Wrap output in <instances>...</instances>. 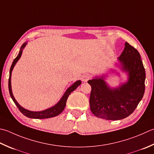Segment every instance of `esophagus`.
Instances as JSON below:
<instances>
[{
  "label": "esophagus",
  "instance_id": "1",
  "mask_svg": "<svg viewBox=\"0 0 154 154\" xmlns=\"http://www.w3.org/2000/svg\"><path fill=\"white\" fill-rule=\"evenodd\" d=\"M89 78H90L89 74L85 73V74L83 75V76H82V81H83V82H87V81L89 79Z\"/></svg>",
  "mask_w": 154,
  "mask_h": 154
}]
</instances>
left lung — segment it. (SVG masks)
Listing matches in <instances>:
<instances>
[{"label": "left lung", "mask_w": 154, "mask_h": 154, "mask_svg": "<svg viewBox=\"0 0 154 154\" xmlns=\"http://www.w3.org/2000/svg\"><path fill=\"white\" fill-rule=\"evenodd\" d=\"M118 60L122 71L128 75L127 82L111 88L103 75L88 81L91 87L90 109L97 117L108 120L124 119L134 112L143 98L146 71L139 52L126 42Z\"/></svg>", "instance_id": "obj_1"}]
</instances>
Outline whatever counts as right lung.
<instances>
[{"mask_svg":"<svg viewBox=\"0 0 154 154\" xmlns=\"http://www.w3.org/2000/svg\"><path fill=\"white\" fill-rule=\"evenodd\" d=\"M26 44L27 43H24L22 46H21L19 55H18L16 58L14 59V61L13 63H12V65L10 69V72H9V79H8V90H9V93H10V95L12 99L13 100L15 105H17L18 108H19V111L23 114L24 116H25L27 117H29V118H33V119H46V118H50V117H55L59 115V114L61 113L63 110H64L66 105V102H67L69 95H70V93L71 92H73L74 90L76 89L78 86L81 85V81L80 80L77 81L76 82H75L71 87H69L67 89V91H66L64 94H63L62 97L61 98V99H60L58 103L55 104L54 106L49 108V109H47L41 111H32L27 110L25 109V108H23V107H21L20 105L18 103V102L16 101V99H14L13 92H12L11 75H12V71H13V69L14 67V65H16L17 61H19V59L20 58L21 55H22V53H23V50L24 48L25 47Z\"/></svg>","mask_w":154,"mask_h":154,"instance_id":"add662e5","label":"right lung"}]
</instances>
